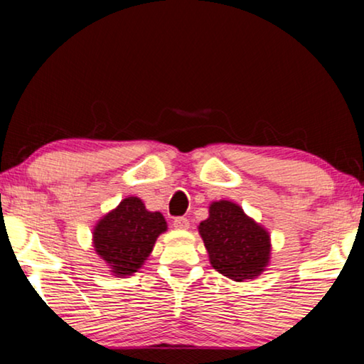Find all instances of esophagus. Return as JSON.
Wrapping results in <instances>:
<instances>
[{
    "label": "esophagus",
    "mask_w": 364,
    "mask_h": 364,
    "mask_svg": "<svg viewBox=\"0 0 364 364\" xmlns=\"http://www.w3.org/2000/svg\"><path fill=\"white\" fill-rule=\"evenodd\" d=\"M188 227H191V222L186 217L173 218V228H177V230H187Z\"/></svg>",
    "instance_id": "1"
}]
</instances>
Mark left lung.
<instances>
[{
    "label": "left lung",
    "mask_w": 364,
    "mask_h": 364,
    "mask_svg": "<svg viewBox=\"0 0 364 364\" xmlns=\"http://www.w3.org/2000/svg\"><path fill=\"white\" fill-rule=\"evenodd\" d=\"M198 233L210 265L233 282L253 280L270 265V232L235 202H212L208 217L198 225Z\"/></svg>",
    "instance_id": "8db88e82"
}]
</instances>
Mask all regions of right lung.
I'll return each mask as SVG.
<instances>
[{"label":"right lung","instance_id":"1","mask_svg":"<svg viewBox=\"0 0 364 364\" xmlns=\"http://www.w3.org/2000/svg\"><path fill=\"white\" fill-rule=\"evenodd\" d=\"M167 232L161 212H151L139 197H126L92 228V247L112 277H131L144 267L159 235Z\"/></svg>","mask_w":364,"mask_h":364}]
</instances>
